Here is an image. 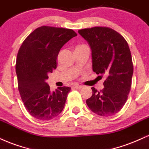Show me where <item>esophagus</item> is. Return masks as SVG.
Instances as JSON below:
<instances>
[{"instance_id": "34e87169", "label": "esophagus", "mask_w": 149, "mask_h": 149, "mask_svg": "<svg viewBox=\"0 0 149 149\" xmlns=\"http://www.w3.org/2000/svg\"><path fill=\"white\" fill-rule=\"evenodd\" d=\"M83 86H81V85H79V84H75L74 85V88H76L77 89H81V88H83Z\"/></svg>"}]
</instances>
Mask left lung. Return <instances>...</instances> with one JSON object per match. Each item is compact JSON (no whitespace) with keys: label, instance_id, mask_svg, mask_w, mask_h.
<instances>
[{"label":"left lung","instance_id":"8db88e82","mask_svg":"<svg viewBox=\"0 0 149 149\" xmlns=\"http://www.w3.org/2000/svg\"><path fill=\"white\" fill-rule=\"evenodd\" d=\"M78 33L91 50L93 70L107 77L100 91L92 87L87 105L99 116H112L123 108L130 91L133 65L130 48L123 37L110 28L93 27Z\"/></svg>","mask_w":149,"mask_h":149}]
</instances>
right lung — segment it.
Here are the masks:
<instances>
[{"mask_svg":"<svg viewBox=\"0 0 149 149\" xmlns=\"http://www.w3.org/2000/svg\"><path fill=\"white\" fill-rule=\"evenodd\" d=\"M77 36L72 29L41 26L19 49L16 62L19 91L26 110L37 119L51 120L63 109L71 88L58 87L52 92L46 80L56 68L61 49Z\"/></svg>","mask_w":149,"mask_h":149,"instance_id":"add662e5","label":"right lung"}]
</instances>
